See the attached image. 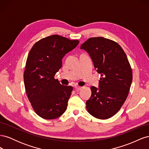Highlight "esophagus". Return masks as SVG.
Returning <instances> with one entry per match:
<instances>
[{"label": "esophagus", "instance_id": "34e87169", "mask_svg": "<svg viewBox=\"0 0 149 149\" xmlns=\"http://www.w3.org/2000/svg\"><path fill=\"white\" fill-rule=\"evenodd\" d=\"M74 88H75V90H76V91H79V90L81 89L82 88L81 86H76Z\"/></svg>", "mask_w": 149, "mask_h": 149}]
</instances>
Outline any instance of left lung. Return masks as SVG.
I'll use <instances>...</instances> for the list:
<instances>
[{"label": "left lung", "mask_w": 149, "mask_h": 149, "mask_svg": "<svg viewBox=\"0 0 149 149\" xmlns=\"http://www.w3.org/2000/svg\"><path fill=\"white\" fill-rule=\"evenodd\" d=\"M81 49L89 53L101 74L99 88L91 87L86 109L97 119H109L119 111L129 92L132 72L127 57L118 43L101 37L89 38Z\"/></svg>", "instance_id": "left-lung-1"}]
</instances>
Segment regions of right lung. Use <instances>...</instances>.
<instances>
[{
	"label": "right lung",
	"instance_id": "1",
	"mask_svg": "<svg viewBox=\"0 0 149 149\" xmlns=\"http://www.w3.org/2000/svg\"><path fill=\"white\" fill-rule=\"evenodd\" d=\"M78 43L53 35L40 40L30 49L24 73L25 91L34 111L43 119L58 118L66 110L73 87L61 84L54 77L63 58Z\"/></svg>",
	"mask_w": 149,
	"mask_h": 149
}]
</instances>
